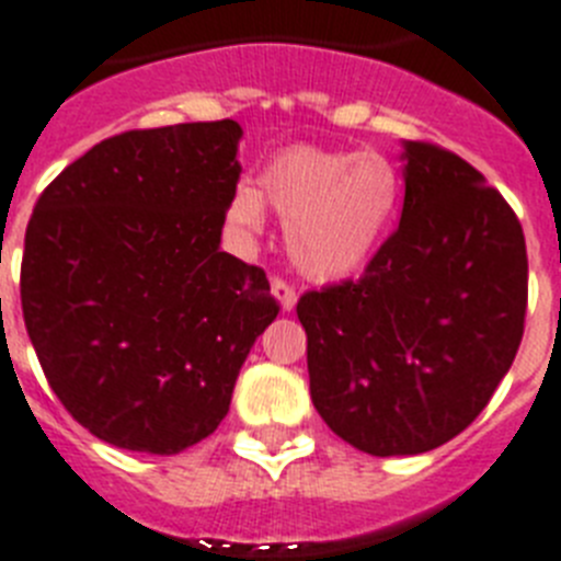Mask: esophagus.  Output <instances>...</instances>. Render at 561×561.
Returning <instances> with one entry per match:
<instances>
[{
  "instance_id": "1",
  "label": "esophagus",
  "mask_w": 561,
  "mask_h": 561,
  "mask_svg": "<svg viewBox=\"0 0 561 561\" xmlns=\"http://www.w3.org/2000/svg\"><path fill=\"white\" fill-rule=\"evenodd\" d=\"M271 290H274V296L279 299L282 310L296 308V299H299V294H296V287L290 285V282H285L282 276H274V279H271Z\"/></svg>"
}]
</instances>
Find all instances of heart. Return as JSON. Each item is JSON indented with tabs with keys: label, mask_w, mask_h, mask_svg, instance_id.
<instances>
[{
	"label": "heart",
	"mask_w": 561,
	"mask_h": 561,
	"mask_svg": "<svg viewBox=\"0 0 561 561\" xmlns=\"http://www.w3.org/2000/svg\"><path fill=\"white\" fill-rule=\"evenodd\" d=\"M274 208L287 222V251L308 274L333 279L367 265L401 206V174L381 152L290 146L267 160L256 188L228 199V222L260 233Z\"/></svg>",
	"instance_id": "heart-1"
}]
</instances>
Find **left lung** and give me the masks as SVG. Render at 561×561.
Segmentation results:
<instances>
[{"instance_id": "8db88e82", "label": "left lung", "mask_w": 561, "mask_h": 561, "mask_svg": "<svg viewBox=\"0 0 561 561\" xmlns=\"http://www.w3.org/2000/svg\"><path fill=\"white\" fill-rule=\"evenodd\" d=\"M403 158L396 231L358 279L296 305L316 412L375 457L460 435L514 364L528 308L525 233L503 194L428 140Z\"/></svg>"}]
</instances>
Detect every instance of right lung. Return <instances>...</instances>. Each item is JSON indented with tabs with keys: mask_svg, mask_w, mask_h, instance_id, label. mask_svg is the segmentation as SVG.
<instances>
[{
	"mask_svg": "<svg viewBox=\"0 0 561 561\" xmlns=\"http://www.w3.org/2000/svg\"><path fill=\"white\" fill-rule=\"evenodd\" d=\"M240 135L228 118L129 129L36 199L24 328L58 401L118 449L178 455L211 435L279 313L265 271L220 251Z\"/></svg>",
	"mask_w": 561,
	"mask_h": 561,
	"instance_id": "1",
	"label": "right lung"
}]
</instances>
